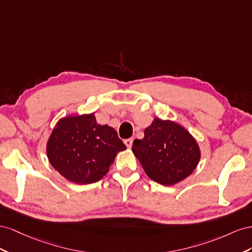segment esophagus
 Segmentation results:
<instances>
[{"instance_id":"34e87169","label":"esophagus","mask_w":252,"mask_h":252,"mask_svg":"<svg viewBox=\"0 0 252 252\" xmlns=\"http://www.w3.org/2000/svg\"><path fill=\"white\" fill-rule=\"evenodd\" d=\"M125 143H126V146L128 149H131V147H132V145H133V138L126 139V140H125Z\"/></svg>"}]
</instances>
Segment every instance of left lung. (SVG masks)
<instances>
[{
	"label": "left lung",
	"mask_w": 252,
	"mask_h": 252,
	"mask_svg": "<svg viewBox=\"0 0 252 252\" xmlns=\"http://www.w3.org/2000/svg\"><path fill=\"white\" fill-rule=\"evenodd\" d=\"M132 151L148 177L163 186L191 175L202 156L196 139L186 127L157 117L145 130V137L133 142Z\"/></svg>",
	"instance_id": "1"
}]
</instances>
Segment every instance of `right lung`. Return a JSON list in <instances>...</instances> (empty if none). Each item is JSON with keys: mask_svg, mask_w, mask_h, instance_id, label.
Listing matches in <instances>:
<instances>
[{"mask_svg": "<svg viewBox=\"0 0 252 252\" xmlns=\"http://www.w3.org/2000/svg\"><path fill=\"white\" fill-rule=\"evenodd\" d=\"M126 149L112 126L97 124L95 113L60 118L46 142L52 167L67 181L86 185L99 182L115 157Z\"/></svg>", "mask_w": 252, "mask_h": 252, "instance_id": "1", "label": "right lung"}]
</instances>
